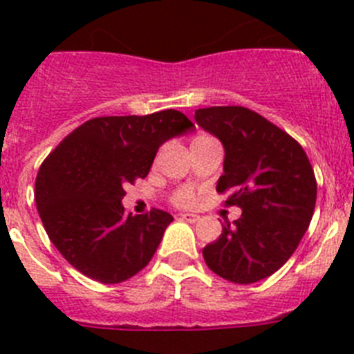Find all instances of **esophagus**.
<instances>
[{"label":"esophagus","mask_w":354,"mask_h":354,"mask_svg":"<svg viewBox=\"0 0 354 354\" xmlns=\"http://www.w3.org/2000/svg\"><path fill=\"white\" fill-rule=\"evenodd\" d=\"M180 220L187 221V223H196V221L200 220L198 214H189V212H184V214H180Z\"/></svg>","instance_id":"1"}]
</instances>
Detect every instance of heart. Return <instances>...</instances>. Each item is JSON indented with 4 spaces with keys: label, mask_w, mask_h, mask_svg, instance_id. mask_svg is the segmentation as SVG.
I'll return each mask as SVG.
<instances>
[{
    "label": "heart",
    "mask_w": 354,
    "mask_h": 354,
    "mask_svg": "<svg viewBox=\"0 0 354 354\" xmlns=\"http://www.w3.org/2000/svg\"><path fill=\"white\" fill-rule=\"evenodd\" d=\"M209 142H214V138H212L211 134L198 133L192 138V149L193 147L204 145V143H209ZM171 202H174L175 205H179V207H189V205L195 204V192H193L192 187H187V186L177 187V189L171 193Z\"/></svg>",
    "instance_id": "heart-1"
}]
</instances>
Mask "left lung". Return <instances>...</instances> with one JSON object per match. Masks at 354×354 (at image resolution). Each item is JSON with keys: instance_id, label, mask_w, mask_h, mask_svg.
Returning a JSON list of instances; mask_svg holds the SVG:
<instances>
[{"instance_id": "1", "label": "left lung", "mask_w": 354, "mask_h": 354, "mask_svg": "<svg viewBox=\"0 0 354 354\" xmlns=\"http://www.w3.org/2000/svg\"><path fill=\"white\" fill-rule=\"evenodd\" d=\"M195 120L225 147L216 192L243 209L202 250L209 270L234 283H253L289 261L310 225L317 183L305 150L292 136L243 106H212Z\"/></svg>"}]
</instances>
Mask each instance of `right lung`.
Returning a JSON list of instances; mask_svg holds the SVG:
<instances>
[{
	"label": "right lung",
	"instance_id": "obj_1",
	"mask_svg": "<svg viewBox=\"0 0 354 354\" xmlns=\"http://www.w3.org/2000/svg\"><path fill=\"white\" fill-rule=\"evenodd\" d=\"M177 109L97 117L67 134L35 180L40 220L56 250L80 273L120 283L142 271L174 221L161 209L127 214L124 187L145 179L159 147L193 129Z\"/></svg>",
	"mask_w": 354,
	"mask_h": 354
}]
</instances>
